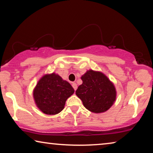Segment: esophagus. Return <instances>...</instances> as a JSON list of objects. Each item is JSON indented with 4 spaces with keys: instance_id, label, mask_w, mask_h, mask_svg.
<instances>
[{
    "instance_id": "1",
    "label": "esophagus",
    "mask_w": 153,
    "mask_h": 153,
    "mask_svg": "<svg viewBox=\"0 0 153 153\" xmlns=\"http://www.w3.org/2000/svg\"><path fill=\"white\" fill-rule=\"evenodd\" d=\"M72 86H73V88H74V89L75 90V91H76V89H77V88L76 83H73V84H72Z\"/></svg>"
}]
</instances>
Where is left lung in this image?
<instances>
[{
  "label": "left lung",
  "mask_w": 153,
  "mask_h": 153,
  "mask_svg": "<svg viewBox=\"0 0 153 153\" xmlns=\"http://www.w3.org/2000/svg\"><path fill=\"white\" fill-rule=\"evenodd\" d=\"M82 84L76 94L87 110L94 113L105 112L113 105L116 98L114 84L100 71L88 70L81 77Z\"/></svg>",
  "instance_id": "obj_1"
}]
</instances>
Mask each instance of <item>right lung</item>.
I'll list each match as a JSON object with an SVG mask.
<instances>
[{
  "mask_svg": "<svg viewBox=\"0 0 153 153\" xmlns=\"http://www.w3.org/2000/svg\"><path fill=\"white\" fill-rule=\"evenodd\" d=\"M74 93V89L69 82L52 73L44 75L38 81L33 90V97L43 113L54 115L63 110L67 99Z\"/></svg>",
  "mask_w": 153,
  "mask_h": 153,
  "instance_id": "right-lung-1",
  "label": "right lung"
}]
</instances>
